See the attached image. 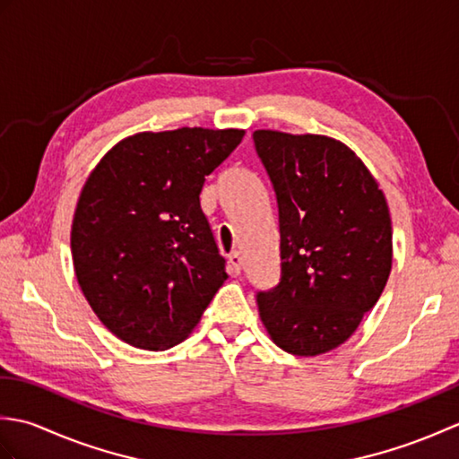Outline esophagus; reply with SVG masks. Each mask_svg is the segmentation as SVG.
I'll list each match as a JSON object with an SVG mask.
<instances>
[{
	"mask_svg": "<svg viewBox=\"0 0 459 459\" xmlns=\"http://www.w3.org/2000/svg\"><path fill=\"white\" fill-rule=\"evenodd\" d=\"M240 270H242L240 255H238V252H230V255H229V272H230V274L238 276Z\"/></svg>",
	"mask_w": 459,
	"mask_h": 459,
	"instance_id": "1",
	"label": "esophagus"
}]
</instances>
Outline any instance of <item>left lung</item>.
Returning <instances> with one entry per match:
<instances>
[{
  "mask_svg": "<svg viewBox=\"0 0 459 459\" xmlns=\"http://www.w3.org/2000/svg\"><path fill=\"white\" fill-rule=\"evenodd\" d=\"M274 185L280 284L258 291V314L286 353L324 355L355 333L393 268V224L383 189L343 142L256 130Z\"/></svg>",
  "mask_w": 459,
  "mask_h": 459,
  "instance_id": "left-lung-1",
  "label": "left lung"
}]
</instances>
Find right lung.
Returning a JSON list of instances; mask_svg holds the SVG:
<instances>
[{"label":"right lung","mask_w":459,"mask_h":459,"mask_svg":"<svg viewBox=\"0 0 459 459\" xmlns=\"http://www.w3.org/2000/svg\"><path fill=\"white\" fill-rule=\"evenodd\" d=\"M242 138L235 128L134 134L82 185L71 229L74 274L124 343H181L229 278L199 195Z\"/></svg>","instance_id":"right-lung-1"}]
</instances>
